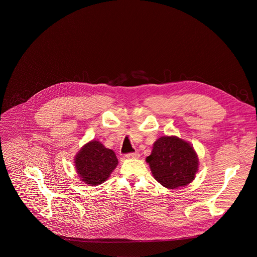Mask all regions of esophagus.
<instances>
[{"label":"esophagus","mask_w":257,"mask_h":257,"mask_svg":"<svg viewBox=\"0 0 257 257\" xmlns=\"http://www.w3.org/2000/svg\"><path fill=\"white\" fill-rule=\"evenodd\" d=\"M127 159H137L139 158V153L138 152H135V153H129L125 156Z\"/></svg>","instance_id":"obj_1"}]
</instances>
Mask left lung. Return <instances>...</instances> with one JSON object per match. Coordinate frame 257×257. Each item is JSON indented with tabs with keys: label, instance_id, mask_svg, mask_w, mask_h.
<instances>
[{
	"label": "left lung",
	"instance_id": "8db88e82",
	"mask_svg": "<svg viewBox=\"0 0 257 257\" xmlns=\"http://www.w3.org/2000/svg\"><path fill=\"white\" fill-rule=\"evenodd\" d=\"M156 180L169 189L186 186L198 170V158L192 146L176 136H163L146 158Z\"/></svg>",
	"mask_w": 257,
	"mask_h": 257
}]
</instances>
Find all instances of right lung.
I'll list each match as a JSON object with an SVG mask.
<instances>
[{
	"mask_svg": "<svg viewBox=\"0 0 257 257\" xmlns=\"http://www.w3.org/2000/svg\"><path fill=\"white\" fill-rule=\"evenodd\" d=\"M118 165L112 150L95 140L85 144L75 158V166L81 181L96 186L104 182Z\"/></svg>",
	"mask_w": 257,
	"mask_h": 257,
	"instance_id": "add662e5",
	"label": "right lung"
}]
</instances>
